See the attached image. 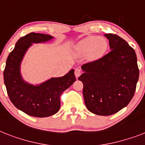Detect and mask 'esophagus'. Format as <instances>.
<instances>
[{
  "mask_svg": "<svg viewBox=\"0 0 145 145\" xmlns=\"http://www.w3.org/2000/svg\"><path fill=\"white\" fill-rule=\"evenodd\" d=\"M82 73V70L80 68H76L75 70V75L76 76V78H78Z\"/></svg>",
  "mask_w": 145,
  "mask_h": 145,
  "instance_id": "esophagus-1",
  "label": "esophagus"
}]
</instances>
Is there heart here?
<instances>
[{"label": "heart", "instance_id": "heart-1", "mask_svg": "<svg viewBox=\"0 0 145 145\" xmlns=\"http://www.w3.org/2000/svg\"><path fill=\"white\" fill-rule=\"evenodd\" d=\"M107 43L103 38L91 36L82 40L78 45L79 49L84 53H88L91 51L93 53L100 54L106 50Z\"/></svg>", "mask_w": 145, "mask_h": 145}]
</instances>
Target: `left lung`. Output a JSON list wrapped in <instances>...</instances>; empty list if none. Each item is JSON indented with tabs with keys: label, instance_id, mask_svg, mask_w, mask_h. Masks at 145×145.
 I'll use <instances>...</instances> for the list:
<instances>
[{
	"label": "left lung",
	"instance_id": "1",
	"mask_svg": "<svg viewBox=\"0 0 145 145\" xmlns=\"http://www.w3.org/2000/svg\"><path fill=\"white\" fill-rule=\"evenodd\" d=\"M110 52L82 65L85 105L98 116H110L129 105L134 95L139 71L135 51L116 35L105 34Z\"/></svg>",
	"mask_w": 145,
	"mask_h": 145
}]
</instances>
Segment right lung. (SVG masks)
<instances>
[{
	"label": "right lung",
	"instance_id": "right-lung-1",
	"mask_svg": "<svg viewBox=\"0 0 145 145\" xmlns=\"http://www.w3.org/2000/svg\"><path fill=\"white\" fill-rule=\"evenodd\" d=\"M53 38L49 35L29 33L19 39L6 60L3 78L8 95L14 105L28 116L45 118L57 113L61 93L76 80L73 69L64 76L52 78L38 85L22 78L21 64L28 48L33 43H46Z\"/></svg>",
	"mask_w": 145,
	"mask_h": 145
}]
</instances>
